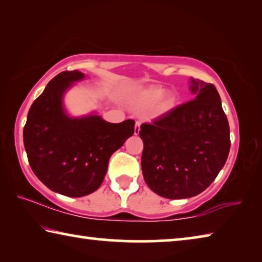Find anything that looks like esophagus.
<instances>
[{
    "instance_id": "obj_1",
    "label": "esophagus",
    "mask_w": 262,
    "mask_h": 262,
    "mask_svg": "<svg viewBox=\"0 0 262 262\" xmlns=\"http://www.w3.org/2000/svg\"><path fill=\"white\" fill-rule=\"evenodd\" d=\"M140 127H141V122H140V121H136V123H135V128H134V134H135V135H139V133H140Z\"/></svg>"
}]
</instances>
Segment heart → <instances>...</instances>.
<instances>
[{
    "instance_id": "heart-1",
    "label": "heart",
    "mask_w": 262,
    "mask_h": 262,
    "mask_svg": "<svg viewBox=\"0 0 262 262\" xmlns=\"http://www.w3.org/2000/svg\"><path fill=\"white\" fill-rule=\"evenodd\" d=\"M174 97H166V90L161 86L148 88L132 97L130 106L135 111L144 112L158 107L159 112H167L174 106Z\"/></svg>"
}]
</instances>
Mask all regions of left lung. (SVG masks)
I'll use <instances>...</instances> for the list:
<instances>
[{
  "label": "left lung",
  "instance_id": "1",
  "mask_svg": "<svg viewBox=\"0 0 262 262\" xmlns=\"http://www.w3.org/2000/svg\"><path fill=\"white\" fill-rule=\"evenodd\" d=\"M192 98L141 126L142 173L159 196L192 198L223 168L230 151V128L212 84L189 79Z\"/></svg>",
  "mask_w": 262,
  "mask_h": 262
}]
</instances>
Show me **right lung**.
I'll list each match as a JSON object with an SVG mask.
<instances>
[{
  "label": "right lung",
  "instance_id": "obj_1",
  "mask_svg": "<svg viewBox=\"0 0 262 262\" xmlns=\"http://www.w3.org/2000/svg\"><path fill=\"white\" fill-rule=\"evenodd\" d=\"M86 78L73 70L50 81L31 105L23 137L30 166L53 192L70 198L85 196L99 188L111 155L134 134V120L105 121L94 111L73 117L64 96L75 83Z\"/></svg>",
  "mask_w": 262,
  "mask_h": 262
}]
</instances>
